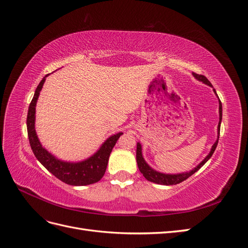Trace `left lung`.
Segmentation results:
<instances>
[{
  "instance_id": "1",
  "label": "left lung",
  "mask_w": 248,
  "mask_h": 248,
  "mask_svg": "<svg viewBox=\"0 0 248 248\" xmlns=\"http://www.w3.org/2000/svg\"><path fill=\"white\" fill-rule=\"evenodd\" d=\"M192 76L196 78L198 80L204 82V84H206V85H208L210 87H212L211 82L208 80V78L206 77L202 76V74L193 73V72H192ZM213 91L216 94L215 89H213ZM217 97H218V96H217ZM221 119H222V106H221V102L219 100V122H218V126H217V133H218V136H217V140H216V141L214 142V145L211 148V151H210V153L205 157V159L202 160L201 163H199L196 168L192 169L189 171L181 172V174H164V172L157 171L154 169H152L146 162V160L144 159V157H142V154H141V145L140 144V142H138V145H137V162H138L139 170L142 174V176H144L148 180V181H150V182H153V183H156V184H161V185H175V184H179V183L183 182L184 180H186L187 178H189L191 175H193L194 172L198 171L202 166H204V164L210 158H211V156L213 155L215 149L217 147V144H218Z\"/></svg>"
}]
</instances>
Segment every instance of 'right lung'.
<instances>
[{"mask_svg": "<svg viewBox=\"0 0 248 248\" xmlns=\"http://www.w3.org/2000/svg\"><path fill=\"white\" fill-rule=\"evenodd\" d=\"M47 77L48 74L42 78L38 87L36 88L34 97L31 103H30L28 110L27 129L30 145H31L33 153L44 168L66 184L84 186L98 182L107 170L111 150L123 132H118L114 136L109 137L107 140H104L100 148L92 156L81 161H64L49 153L46 148L42 147L35 129L36 103L38 100L44 81H46Z\"/></svg>", "mask_w": 248, "mask_h": 248, "instance_id": "1", "label": "right lung"}]
</instances>
